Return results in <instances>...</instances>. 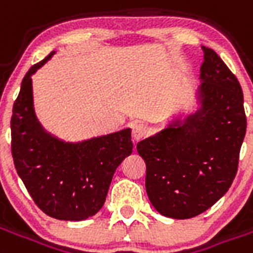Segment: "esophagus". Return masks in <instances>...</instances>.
<instances>
[{"mask_svg":"<svg viewBox=\"0 0 253 253\" xmlns=\"http://www.w3.org/2000/svg\"><path fill=\"white\" fill-rule=\"evenodd\" d=\"M131 135L134 141H139V139H142V138H145V135H146V127L143 126L142 123H137V125H134L131 130Z\"/></svg>","mask_w":253,"mask_h":253,"instance_id":"34e87169","label":"esophagus"}]
</instances>
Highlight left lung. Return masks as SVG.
<instances>
[{
	"label": "left lung",
	"mask_w": 253,
	"mask_h": 253,
	"mask_svg": "<svg viewBox=\"0 0 253 253\" xmlns=\"http://www.w3.org/2000/svg\"><path fill=\"white\" fill-rule=\"evenodd\" d=\"M195 110L137 143L146 192L165 217L187 219L219 201L237 173L247 118L240 83L217 52L202 46Z\"/></svg>",
	"instance_id": "obj_1"
}]
</instances>
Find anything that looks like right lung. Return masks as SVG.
<instances>
[{
	"instance_id": "obj_1",
	"label": "right lung",
	"mask_w": 253,
	"mask_h": 253,
	"mask_svg": "<svg viewBox=\"0 0 253 253\" xmlns=\"http://www.w3.org/2000/svg\"><path fill=\"white\" fill-rule=\"evenodd\" d=\"M54 54L23 78L10 119L12 156L17 175L42 211L62 221H83L103 207L116 168L132 153L131 130L77 142L47 131L35 114L32 76Z\"/></svg>"
}]
</instances>
